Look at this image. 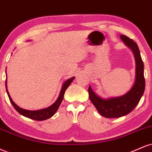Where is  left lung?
Returning <instances> with one entry per match:
<instances>
[{
	"instance_id": "obj_1",
	"label": "left lung",
	"mask_w": 152,
	"mask_h": 152,
	"mask_svg": "<svg viewBox=\"0 0 152 152\" xmlns=\"http://www.w3.org/2000/svg\"><path fill=\"white\" fill-rule=\"evenodd\" d=\"M134 54L136 61V79L132 89L125 96L110 99H102L96 96L91 88H88L89 98L97 110L101 115L107 118H120L128 114L136 107L144 94L145 88V79L144 76V63L141 57L140 49L136 42L128 37L120 35Z\"/></svg>"
}]
</instances>
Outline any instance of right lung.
<instances>
[{
  "label": "right lung",
  "mask_w": 152,
  "mask_h": 152,
  "mask_svg": "<svg viewBox=\"0 0 152 152\" xmlns=\"http://www.w3.org/2000/svg\"><path fill=\"white\" fill-rule=\"evenodd\" d=\"M74 77L69 78V79L67 80L66 81L64 82L63 86L61 88V92H60L59 96H58V99L56 100V102L53 105L49 106L47 108L43 109V110H36V111H31V110H27L20 108V107L16 105L15 103L12 101V98H10V95H9V93L8 90L6 89L7 94H8V96L9 97V99H10V103H12V106L14 107V108L18 111L20 114H21L22 115L27 117V118L32 119V120H37V121H42V120H47V119H49V118L54 115L55 114V113L57 111V110L59 107L60 104H61L62 100H63L64 95L65 91L66 90L67 88L69 87V86L70 85L71 82L73 81ZM5 84H6V81H5ZM6 87V86H5ZM7 88V87H6Z\"/></svg>",
  "instance_id": "add662e5"
}]
</instances>
